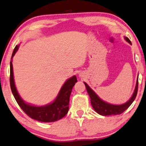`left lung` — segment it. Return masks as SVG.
<instances>
[{"label":"left lung","mask_w":146,"mask_h":146,"mask_svg":"<svg viewBox=\"0 0 146 146\" xmlns=\"http://www.w3.org/2000/svg\"><path fill=\"white\" fill-rule=\"evenodd\" d=\"M125 39L129 44H131L130 40L127 37H125ZM84 84L85 85V87H86L87 93H88L89 96L90 97L91 106L98 113L104 116L119 115L123 111H125L131 106V104L136 98L137 89H138V78L137 79L135 90H134L131 98L129 99V100L127 102L121 105H113L104 102V101L101 100L99 98L98 95L90 88V87L86 83L84 82Z\"/></svg>","instance_id":"8db88e82"}]
</instances>
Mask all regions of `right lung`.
Wrapping results in <instances>:
<instances>
[{
  "mask_svg": "<svg viewBox=\"0 0 146 146\" xmlns=\"http://www.w3.org/2000/svg\"><path fill=\"white\" fill-rule=\"evenodd\" d=\"M19 45H17L14 48L10 63V84L11 91L17 104L27 115L38 121L54 122L63 118L69 111L70 95L72 89L77 81L76 76L74 75L65 81L57 97L51 104L44 106H35L27 104L19 96L15 86L13 76L12 59L19 49Z\"/></svg>",
  "mask_w": 146,
  "mask_h": 146,
  "instance_id": "add662e5",
  "label": "right lung"
}]
</instances>
